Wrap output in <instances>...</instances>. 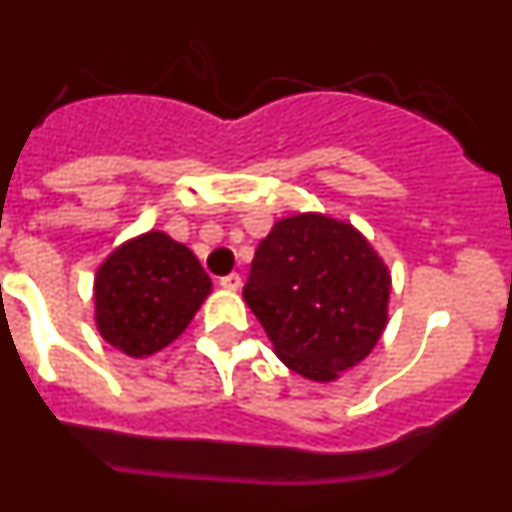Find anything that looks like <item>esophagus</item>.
Listing matches in <instances>:
<instances>
[{"instance_id": "esophagus-1", "label": "esophagus", "mask_w": 512, "mask_h": 512, "mask_svg": "<svg viewBox=\"0 0 512 512\" xmlns=\"http://www.w3.org/2000/svg\"><path fill=\"white\" fill-rule=\"evenodd\" d=\"M220 287L223 289H241V277H238V274H228V277H223L220 279Z\"/></svg>"}]
</instances>
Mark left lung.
Here are the masks:
<instances>
[{
  "mask_svg": "<svg viewBox=\"0 0 512 512\" xmlns=\"http://www.w3.org/2000/svg\"><path fill=\"white\" fill-rule=\"evenodd\" d=\"M390 292V269L354 225L300 212L259 243L243 300L292 372L333 382L372 354Z\"/></svg>",
  "mask_w": 512,
  "mask_h": 512,
  "instance_id": "1",
  "label": "left lung"
}]
</instances>
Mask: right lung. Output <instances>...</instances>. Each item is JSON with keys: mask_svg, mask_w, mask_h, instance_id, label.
Returning <instances> with one entry per match:
<instances>
[{"mask_svg": "<svg viewBox=\"0 0 512 512\" xmlns=\"http://www.w3.org/2000/svg\"><path fill=\"white\" fill-rule=\"evenodd\" d=\"M210 292L197 256L161 230H148L97 269L94 323L117 351L146 359L182 336Z\"/></svg>", "mask_w": 512, "mask_h": 512, "instance_id": "right-lung-1", "label": "right lung"}]
</instances>
